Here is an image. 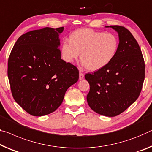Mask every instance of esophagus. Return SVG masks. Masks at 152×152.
<instances>
[{
  "instance_id": "1",
  "label": "esophagus",
  "mask_w": 152,
  "mask_h": 152,
  "mask_svg": "<svg viewBox=\"0 0 152 152\" xmlns=\"http://www.w3.org/2000/svg\"><path fill=\"white\" fill-rule=\"evenodd\" d=\"M84 76H85V74H84L83 72H80V73H79V79H80V80H83L84 78Z\"/></svg>"
}]
</instances>
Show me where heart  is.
Listing matches in <instances>:
<instances>
[{"label":"heart","mask_w":152,"mask_h":152,"mask_svg":"<svg viewBox=\"0 0 152 152\" xmlns=\"http://www.w3.org/2000/svg\"><path fill=\"white\" fill-rule=\"evenodd\" d=\"M118 41L114 34L97 32L90 28H81L69 36V42L61 45V53L64 60L72 63L80 60L89 71L99 70L107 66L115 56Z\"/></svg>","instance_id":"heart-1"}]
</instances>
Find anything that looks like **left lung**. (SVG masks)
<instances>
[{"mask_svg":"<svg viewBox=\"0 0 152 152\" xmlns=\"http://www.w3.org/2000/svg\"><path fill=\"white\" fill-rule=\"evenodd\" d=\"M119 36L114 59L103 68L85 74L90 85L86 97L94 112L108 117L126 110L139 97L145 79V61L138 42L123 26H110Z\"/></svg>","mask_w":152,"mask_h":152,"instance_id":"left-lung-1","label":"left lung"}]
</instances>
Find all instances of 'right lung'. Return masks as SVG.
<instances>
[{"label": "right lung", "mask_w": 152, "mask_h": 152, "mask_svg": "<svg viewBox=\"0 0 152 152\" xmlns=\"http://www.w3.org/2000/svg\"><path fill=\"white\" fill-rule=\"evenodd\" d=\"M64 27L45 28L18 38L8 59L7 74L15 102L32 115L55 112L76 83L79 71L61 59L59 34Z\"/></svg>", "instance_id": "right-lung-1"}]
</instances>
